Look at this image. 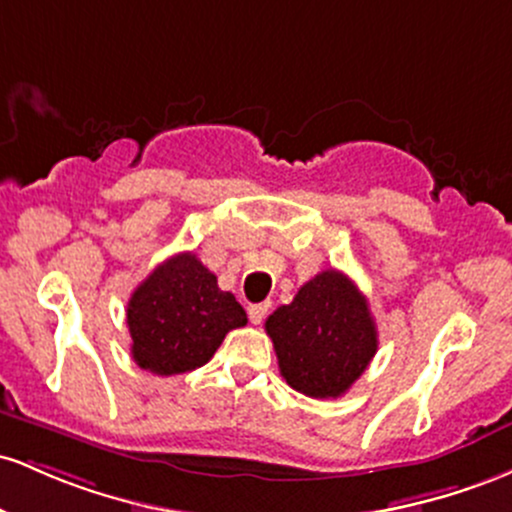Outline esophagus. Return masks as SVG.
I'll return each mask as SVG.
<instances>
[{"instance_id": "esophagus-1", "label": "esophagus", "mask_w": 512, "mask_h": 512, "mask_svg": "<svg viewBox=\"0 0 512 512\" xmlns=\"http://www.w3.org/2000/svg\"><path fill=\"white\" fill-rule=\"evenodd\" d=\"M268 307H271V304H268V302L249 304V319H251V324H261V321L266 319Z\"/></svg>"}]
</instances>
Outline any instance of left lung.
<instances>
[{
  "instance_id": "1",
  "label": "left lung",
  "mask_w": 512,
  "mask_h": 512,
  "mask_svg": "<svg viewBox=\"0 0 512 512\" xmlns=\"http://www.w3.org/2000/svg\"><path fill=\"white\" fill-rule=\"evenodd\" d=\"M280 375L312 399H336L377 353V326L358 285L341 271H321L295 300L266 319Z\"/></svg>"
}]
</instances>
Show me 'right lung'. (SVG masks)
<instances>
[{"instance_id":"right-lung-1","label":"right lung","mask_w":512,"mask_h":512,"mask_svg":"<svg viewBox=\"0 0 512 512\" xmlns=\"http://www.w3.org/2000/svg\"><path fill=\"white\" fill-rule=\"evenodd\" d=\"M244 324L237 297L220 290L217 275L191 251L159 263L128 302L132 360L162 377L203 367L227 333Z\"/></svg>"}]
</instances>
